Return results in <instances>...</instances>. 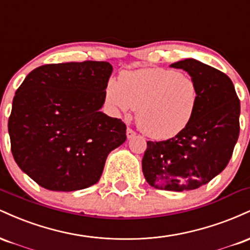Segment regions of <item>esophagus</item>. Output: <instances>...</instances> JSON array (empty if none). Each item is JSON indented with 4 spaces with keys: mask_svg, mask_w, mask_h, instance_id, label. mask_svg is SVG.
Segmentation results:
<instances>
[{
    "mask_svg": "<svg viewBox=\"0 0 250 250\" xmlns=\"http://www.w3.org/2000/svg\"><path fill=\"white\" fill-rule=\"evenodd\" d=\"M135 135H136V133H135L133 129H130V128L127 129V139L128 140L133 139V137H135Z\"/></svg>",
    "mask_w": 250,
    "mask_h": 250,
    "instance_id": "34e87169",
    "label": "esophagus"
}]
</instances>
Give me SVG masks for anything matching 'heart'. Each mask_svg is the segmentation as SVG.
Listing matches in <instances>:
<instances>
[{
  "label": "heart",
  "instance_id": "b5f03b06",
  "mask_svg": "<svg viewBox=\"0 0 250 250\" xmlns=\"http://www.w3.org/2000/svg\"><path fill=\"white\" fill-rule=\"evenodd\" d=\"M107 104L115 114L137 109L136 123L154 140H168L182 133L195 115L200 99L196 81L180 71L146 68L125 71L104 89Z\"/></svg>",
  "mask_w": 250,
  "mask_h": 250
}]
</instances>
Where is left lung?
I'll list each match as a JSON object with an SVG mask.
<instances>
[{
    "mask_svg": "<svg viewBox=\"0 0 250 250\" xmlns=\"http://www.w3.org/2000/svg\"><path fill=\"white\" fill-rule=\"evenodd\" d=\"M196 81L200 99L189 125L175 137L147 142L142 159L146 181L156 189L193 190L228 165L240 133V100L231 80L195 59L170 64Z\"/></svg>",
    "mask_w": 250,
    "mask_h": 250,
    "instance_id": "obj_1",
    "label": "left lung"
}]
</instances>
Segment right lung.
<instances>
[{
	"label": "right lung",
	"mask_w": 250,
	"mask_h": 250,
	"mask_svg": "<svg viewBox=\"0 0 250 250\" xmlns=\"http://www.w3.org/2000/svg\"><path fill=\"white\" fill-rule=\"evenodd\" d=\"M113 67L84 61L44 64L17 89L8 122L11 153L41 187L74 191L95 185L125 125L100 109Z\"/></svg>",
	"instance_id": "obj_1"
}]
</instances>
